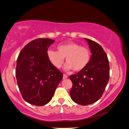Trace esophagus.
<instances>
[{"instance_id":"34e87169","label":"esophagus","mask_w":129,"mask_h":129,"mask_svg":"<svg viewBox=\"0 0 129 129\" xmlns=\"http://www.w3.org/2000/svg\"><path fill=\"white\" fill-rule=\"evenodd\" d=\"M67 78H68L67 75H66V74L63 75V79H67Z\"/></svg>"}]
</instances>
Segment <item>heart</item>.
Here are the masks:
<instances>
[{
	"mask_svg": "<svg viewBox=\"0 0 129 129\" xmlns=\"http://www.w3.org/2000/svg\"><path fill=\"white\" fill-rule=\"evenodd\" d=\"M58 51L48 50L47 56L49 61L55 67L60 68L62 66L64 58L67 63L66 70L73 69L75 71H80L84 69L90 61L91 54L89 49L81 46L74 42H68L60 44L57 46Z\"/></svg>",
	"mask_w": 129,
	"mask_h": 129,
	"instance_id": "b5f03b06",
	"label": "heart"
}]
</instances>
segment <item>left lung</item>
Wrapping results in <instances>:
<instances>
[{
  "label": "left lung",
  "mask_w": 129,
  "mask_h": 129,
  "mask_svg": "<svg viewBox=\"0 0 129 129\" xmlns=\"http://www.w3.org/2000/svg\"><path fill=\"white\" fill-rule=\"evenodd\" d=\"M92 53L86 67L76 74L71 75L73 83L70 95L73 101L87 105L102 96L110 78V65L103 48L96 42L85 38Z\"/></svg>",
  "instance_id": "left-lung-1"
}]
</instances>
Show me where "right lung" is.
Listing matches in <instances>:
<instances>
[{
  "label": "right lung",
  "mask_w": 129,
  "mask_h": 129,
  "mask_svg": "<svg viewBox=\"0 0 129 129\" xmlns=\"http://www.w3.org/2000/svg\"><path fill=\"white\" fill-rule=\"evenodd\" d=\"M55 40L37 39L27 44L19 53L15 76L23 99L37 106L47 104L52 98L63 74L52 64L48 49Z\"/></svg>",
  "instance_id": "1"
}]
</instances>
